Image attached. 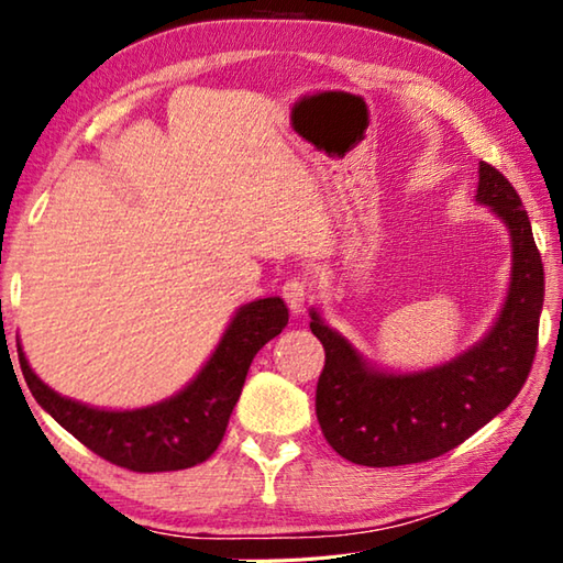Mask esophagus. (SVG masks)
<instances>
[{
    "instance_id": "1",
    "label": "esophagus",
    "mask_w": 563,
    "mask_h": 563,
    "mask_svg": "<svg viewBox=\"0 0 563 563\" xmlns=\"http://www.w3.org/2000/svg\"><path fill=\"white\" fill-rule=\"evenodd\" d=\"M282 297H284V301L289 303V309H291L294 313L303 311V301H307V297H309L307 282L289 279V282L282 287Z\"/></svg>"
}]
</instances>
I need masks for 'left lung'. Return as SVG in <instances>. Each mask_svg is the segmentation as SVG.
<instances>
[{
	"mask_svg": "<svg viewBox=\"0 0 563 563\" xmlns=\"http://www.w3.org/2000/svg\"><path fill=\"white\" fill-rule=\"evenodd\" d=\"M477 200L507 224L515 262L505 309L475 349L426 373H380L311 311V331L327 351L317 418L329 445L349 462L398 467L445 455L499 416L527 383L539 343L544 264L521 197L495 165L479 163Z\"/></svg>",
	"mask_w": 563,
	"mask_h": 563,
	"instance_id": "1",
	"label": "left lung"
}]
</instances>
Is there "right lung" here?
<instances>
[{"instance_id":"add662e5","label":"right lung","mask_w":563,"mask_h":563,"mask_svg":"<svg viewBox=\"0 0 563 563\" xmlns=\"http://www.w3.org/2000/svg\"><path fill=\"white\" fill-rule=\"evenodd\" d=\"M287 323L289 309L279 297L246 303L190 386L157 406L123 412L62 398L34 376L22 346L16 353L38 406L98 457L131 472H173L200 465L220 448L252 358Z\"/></svg>"}]
</instances>
